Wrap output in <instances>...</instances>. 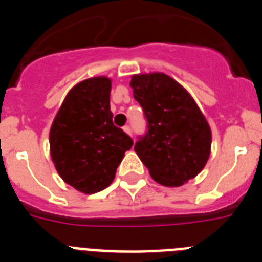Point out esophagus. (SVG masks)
<instances>
[{"label": "esophagus", "instance_id": "esophagus-1", "mask_svg": "<svg viewBox=\"0 0 262 262\" xmlns=\"http://www.w3.org/2000/svg\"><path fill=\"white\" fill-rule=\"evenodd\" d=\"M123 131L127 134V135H133V131H131V127L124 126V127H123Z\"/></svg>", "mask_w": 262, "mask_h": 262}]
</instances>
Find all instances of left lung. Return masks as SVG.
I'll return each instance as SVG.
<instances>
[{
	"label": "left lung",
	"instance_id": "1",
	"mask_svg": "<svg viewBox=\"0 0 262 262\" xmlns=\"http://www.w3.org/2000/svg\"><path fill=\"white\" fill-rule=\"evenodd\" d=\"M148 133L135 152L160 185L177 187L200 174L211 152V128L190 93L170 76L139 73L129 82Z\"/></svg>",
	"mask_w": 262,
	"mask_h": 262
}]
</instances>
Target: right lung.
Instances as JSON below:
<instances>
[{
    "mask_svg": "<svg viewBox=\"0 0 262 262\" xmlns=\"http://www.w3.org/2000/svg\"><path fill=\"white\" fill-rule=\"evenodd\" d=\"M111 80L86 78L72 88L50 129V154L62 181L84 194L114 181L133 139L113 123Z\"/></svg>",
    "mask_w": 262,
    "mask_h": 262,
    "instance_id": "1",
    "label": "right lung"
}]
</instances>
